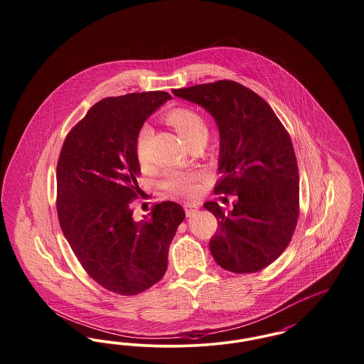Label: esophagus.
Returning a JSON list of instances; mask_svg holds the SVG:
<instances>
[{
	"mask_svg": "<svg viewBox=\"0 0 364 364\" xmlns=\"http://www.w3.org/2000/svg\"><path fill=\"white\" fill-rule=\"evenodd\" d=\"M183 208H184V211H186V215L187 217H191V215H193L195 214V211L198 210V205L196 203H190V202H187V203H184L183 205Z\"/></svg>",
	"mask_w": 364,
	"mask_h": 364,
	"instance_id": "1",
	"label": "esophagus"
}]
</instances>
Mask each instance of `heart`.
I'll return each instance as SVG.
<instances>
[{
	"label": "heart",
	"instance_id": "1",
	"mask_svg": "<svg viewBox=\"0 0 364 364\" xmlns=\"http://www.w3.org/2000/svg\"><path fill=\"white\" fill-rule=\"evenodd\" d=\"M166 122L176 128V131L186 139L191 146L199 141L206 143L208 136V122L205 117L196 110L180 106L171 109L166 113ZM153 138V128L149 124H144L139 129L138 136L135 140V156L140 166H147L151 162L150 143ZM198 173L193 172H180L171 171L162 180V188L176 196H191L193 195L198 186Z\"/></svg>",
	"mask_w": 364,
	"mask_h": 364
}]
</instances>
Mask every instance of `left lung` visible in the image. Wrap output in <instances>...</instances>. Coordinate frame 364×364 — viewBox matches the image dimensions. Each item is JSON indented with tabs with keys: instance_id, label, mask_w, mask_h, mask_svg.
<instances>
[{
	"instance_id": "1",
	"label": "left lung",
	"mask_w": 364,
	"mask_h": 364,
	"mask_svg": "<svg viewBox=\"0 0 364 364\" xmlns=\"http://www.w3.org/2000/svg\"><path fill=\"white\" fill-rule=\"evenodd\" d=\"M176 97L203 106L220 129L214 192L237 195L224 213L206 202L218 223L210 251L225 270L244 274L267 267L292 240L299 218V169L292 140L276 113L252 90L233 80L176 88Z\"/></svg>"
}]
</instances>
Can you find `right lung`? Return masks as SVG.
<instances>
[{"label":"right lung","mask_w":364,"mask_h":364,"mask_svg":"<svg viewBox=\"0 0 364 364\" xmlns=\"http://www.w3.org/2000/svg\"><path fill=\"white\" fill-rule=\"evenodd\" d=\"M168 100L165 91L105 98L70 129L57 162L61 230L87 274L113 294H141L164 277L186 217L166 200L151 208L150 218H132L131 203L140 195L135 140Z\"/></svg>","instance_id":"obj_1"}]
</instances>
